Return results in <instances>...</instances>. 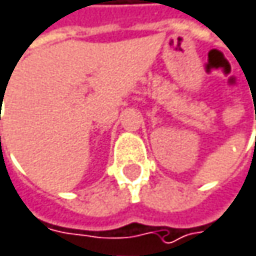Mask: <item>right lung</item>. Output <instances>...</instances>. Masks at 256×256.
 <instances>
[{
	"instance_id": "1",
	"label": "right lung",
	"mask_w": 256,
	"mask_h": 256,
	"mask_svg": "<svg viewBox=\"0 0 256 256\" xmlns=\"http://www.w3.org/2000/svg\"><path fill=\"white\" fill-rule=\"evenodd\" d=\"M1 98H2V96H1Z\"/></svg>"
}]
</instances>
